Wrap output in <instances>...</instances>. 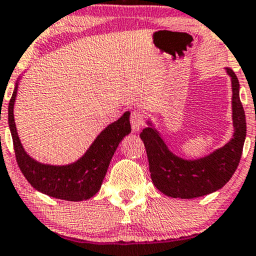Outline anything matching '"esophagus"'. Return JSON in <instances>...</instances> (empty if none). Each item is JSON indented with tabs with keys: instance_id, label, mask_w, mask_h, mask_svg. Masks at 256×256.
Segmentation results:
<instances>
[{
	"instance_id": "34e87169",
	"label": "esophagus",
	"mask_w": 256,
	"mask_h": 256,
	"mask_svg": "<svg viewBox=\"0 0 256 256\" xmlns=\"http://www.w3.org/2000/svg\"><path fill=\"white\" fill-rule=\"evenodd\" d=\"M130 124L134 132H138L144 124V115L140 110H132L130 114Z\"/></svg>"
}]
</instances>
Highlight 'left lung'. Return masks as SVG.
<instances>
[{
  "label": "left lung",
  "mask_w": 256,
  "mask_h": 256,
  "mask_svg": "<svg viewBox=\"0 0 256 256\" xmlns=\"http://www.w3.org/2000/svg\"><path fill=\"white\" fill-rule=\"evenodd\" d=\"M233 84L234 138L213 154L195 161L175 156L168 150L158 132L146 128L140 134L147 152L152 181L158 190L172 198H194L224 187L236 170L246 138V115L238 95V80L227 68Z\"/></svg>",
  "instance_id": "obj_1"
}]
</instances>
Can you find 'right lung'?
<instances>
[{
	"label": "right lung",
	"mask_w": 256,
	"mask_h": 256,
	"mask_svg": "<svg viewBox=\"0 0 256 256\" xmlns=\"http://www.w3.org/2000/svg\"><path fill=\"white\" fill-rule=\"evenodd\" d=\"M18 84L9 102L8 121L12 136L16 161L26 181L36 190L49 196L67 201L88 200L101 188L102 181L116 148L130 132L129 115L126 112L114 124L100 134L87 152L78 162L68 166H48L36 162L22 148L14 122V102Z\"/></svg>",
	"instance_id": "1"
}]
</instances>
